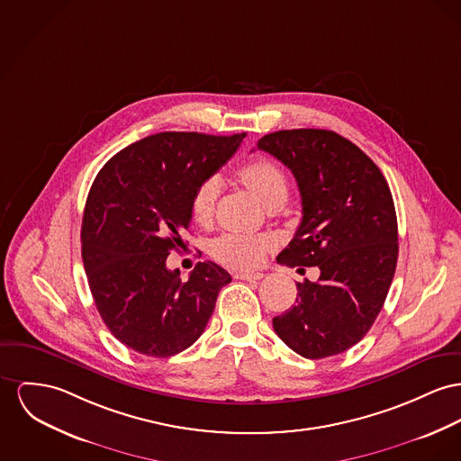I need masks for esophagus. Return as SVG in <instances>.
I'll use <instances>...</instances> for the list:
<instances>
[{"instance_id": "1", "label": "esophagus", "mask_w": 461, "mask_h": 461, "mask_svg": "<svg viewBox=\"0 0 461 461\" xmlns=\"http://www.w3.org/2000/svg\"><path fill=\"white\" fill-rule=\"evenodd\" d=\"M236 279H245V281H257V279H262L264 273H249V271H240L234 275Z\"/></svg>"}]
</instances>
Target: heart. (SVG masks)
<instances>
[{
    "label": "heart",
    "instance_id": "heart-1",
    "mask_svg": "<svg viewBox=\"0 0 461 461\" xmlns=\"http://www.w3.org/2000/svg\"><path fill=\"white\" fill-rule=\"evenodd\" d=\"M240 180L246 188L267 208L279 210L290 195V184L286 175L276 164L257 158L240 169ZM218 185L215 180H206L199 185L190 201V212L197 223H206L213 215ZM273 248V240L264 234H240L227 232L216 238L212 245V257L218 264L230 269H253L262 264L266 253Z\"/></svg>",
    "mask_w": 461,
    "mask_h": 461
}]
</instances>
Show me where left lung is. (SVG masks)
I'll use <instances>...</instances> for the list:
<instances>
[{"mask_svg": "<svg viewBox=\"0 0 461 461\" xmlns=\"http://www.w3.org/2000/svg\"><path fill=\"white\" fill-rule=\"evenodd\" d=\"M257 149L294 173L303 199L301 225L277 262L320 269L316 283H297L295 306L275 316L273 327L304 358L339 355L370 330L395 275L399 229L390 186L367 155L334 131H277Z\"/></svg>", "mask_w": 461, "mask_h": 461, "instance_id": "left-lung-1", "label": "left lung"}]
</instances>
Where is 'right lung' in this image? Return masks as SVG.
Returning <instances> with one entry per match:
<instances>
[{"label": "right lung", "instance_id": "add662e5", "mask_svg": "<svg viewBox=\"0 0 461 461\" xmlns=\"http://www.w3.org/2000/svg\"><path fill=\"white\" fill-rule=\"evenodd\" d=\"M246 132H158L113 155L97 173L82 218V258L95 307L127 348L155 358L192 346L230 275L199 262L169 271L184 248L194 190L240 149Z\"/></svg>", "mask_w": 461, "mask_h": 461}]
</instances>
